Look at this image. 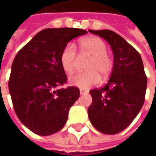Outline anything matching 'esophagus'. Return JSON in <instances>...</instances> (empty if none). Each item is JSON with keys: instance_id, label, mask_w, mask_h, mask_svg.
Returning <instances> with one entry per match:
<instances>
[{"instance_id": "1", "label": "esophagus", "mask_w": 156, "mask_h": 156, "mask_svg": "<svg viewBox=\"0 0 156 156\" xmlns=\"http://www.w3.org/2000/svg\"><path fill=\"white\" fill-rule=\"evenodd\" d=\"M87 93V90H84V89H80V94H84Z\"/></svg>"}]
</instances>
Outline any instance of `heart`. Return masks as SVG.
I'll return each mask as SVG.
<instances>
[{
  "mask_svg": "<svg viewBox=\"0 0 156 156\" xmlns=\"http://www.w3.org/2000/svg\"><path fill=\"white\" fill-rule=\"evenodd\" d=\"M79 48L81 56H88L89 59L84 66L86 71L71 76L70 84L87 88L98 83L100 76L102 80L108 78L114 68V60L107 53V44L104 41L96 36L84 37L79 41ZM60 61L66 73L72 74L75 71L78 56L74 44L69 43L64 47Z\"/></svg>",
  "mask_w": 156,
  "mask_h": 156,
  "instance_id": "1",
  "label": "heart"
}]
</instances>
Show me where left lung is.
Returning <instances> with one entry per match:
<instances>
[{
    "mask_svg": "<svg viewBox=\"0 0 156 156\" xmlns=\"http://www.w3.org/2000/svg\"><path fill=\"white\" fill-rule=\"evenodd\" d=\"M102 37L114 54V68L104 87L89 91L93 101L87 113L98 131L115 135L128 128L141 109L147 76L140 54L122 36L111 30H88Z\"/></svg>",
    "mask_w": 156,
    "mask_h": 156,
    "instance_id": "8db88e82",
    "label": "left lung"
}]
</instances>
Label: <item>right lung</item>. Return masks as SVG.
<instances>
[{
	"instance_id": "add662e5",
	"label": "right lung",
	"mask_w": 156,
	"mask_h": 156,
	"mask_svg": "<svg viewBox=\"0 0 156 156\" xmlns=\"http://www.w3.org/2000/svg\"><path fill=\"white\" fill-rule=\"evenodd\" d=\"M87 33L74 27L43 29L15 57L9 93L17 117L34 134L53 135L67 122L80 90L77 87L58 88L67 82L60 57L69 41Z\"/></svg>"
}]
</instances>
